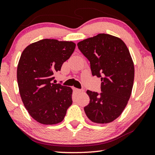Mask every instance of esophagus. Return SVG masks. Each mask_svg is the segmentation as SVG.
<instances>
[{"mask_svg":"<svg viewBox=\"0 0 155 155\" xmlns=\"http://www.w3.org/2000/svg\"><path fill=\"white\" fill-rule=\"evenodd\" d=\"M75 91H77V93H83V92H84V90H83V89L76 88V89H75Z\"/></svg>","mask_w":155,"mask_h":155,"instance_id":"esophagus-1","label":"esophagus"}]
</instances>
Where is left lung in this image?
Here are the masks:
<instances>
[{
    "label": "left lung",
    "mask_w": 155,
    "mask_h": 155,
    "mask_svg": "<svg viewBox=\"0 0 155 155\" xmlns=\"http://www.w3.org/2000/svg\"><path fill=\"white\" fill-rule=\"evenodd\" d=\"M91 64L93 76L101 78V93L87 91L86 116L97 124L115 120L125 109L134 80V65L127 46L116 36L99 34L77 43Z\"/></svg>",
    "instance_id": "1"
}]
</instances>
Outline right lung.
<instances>
[{
    "instance_id": "obj_1",
    "label": "right lung",
    "mask_w": 155,
    "mask_h": 155,
    "mask_svg": "<svg viewBox=\"0 0 155 155\" xmlns=\"http://www.w3.org/2000/svg\"><path fill=\"white\" fill-rule=\"evenodd\" d=\"M75 47L71 41L46 38L28 45L21 53L17 70L19 93L29 114L40 124L60 123L72 104V89L53 80Z\"/></svg>"
}]
</instances>
